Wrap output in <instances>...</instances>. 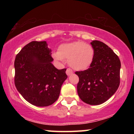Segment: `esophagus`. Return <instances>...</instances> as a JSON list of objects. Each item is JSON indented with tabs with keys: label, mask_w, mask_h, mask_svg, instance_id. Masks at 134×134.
Returning <instances> with one entry per match:
<instances>
[{
	"label": "esophagus",
	"mask_w": 134,
	"mask_h": 134,
	"mask_svg": "<svg viewBox=\"0 0 134 134\" xmlns=\"http://www.w3.org/2000/svg\"><path fill=\"white\" fill-rule=\"evenodd\" d=\"M66 74H67V76H70V75H72V74H73V71H72L71 69L68 68L66 70Z\"/></svg>",
	"instance_id": "obj_1"
}]
</instances>
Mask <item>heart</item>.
I'll use <instances>...</instances> for the list:
<instances>
[{
    "mask_svg": "<svg viewBox=\"0 0 134 134\" xmlns=\"http://www.w3.org/2000/svg\"><path fill=\"white\" fill-rule=\"evenodd\" d=\"M94 55V48L91 44L77 41L61 44L58 48V52H54L52 57L55 60L60 62L67 60L72 69L83 70L92 64Z\"/></svg>",
    "mask_w": 134,
    "mask_h": 134,
    "instance_id": "obj_1",
    "label": "heart"
}]
</instances>
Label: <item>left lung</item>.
I'll return each instance as SVG.
<instances>
[{
    "mask_svg": "<svg viewBox=\"0 0 134 134\" xmlns=\"http://www.w3.org/2000/svg\"><path fill=\"white\" fill-rule=\"evenodd\" d=\"M91 44L94 51L93 62L87 70L75 72L79 78L77 89L82 101L98 105L118 90L121 63L117 55L104 43L94 40Z\"/></svg>",
    "mask_w": 134,
    "mask_h": 134,
    "instance_id": "1",
    "label": "left lung"
}]
</instances>
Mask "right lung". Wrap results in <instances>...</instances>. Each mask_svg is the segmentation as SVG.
<instances>
[{
  "label": "right lung",
  "instance_id": "1",
  "mask_svg": "<svg viewBox=\"0 0 134 134\" xmlns=\"http://www.w3.org/2000/svg\"><path fill=\"white\" fill-rule=\"evenodd\" d=\"M52 50L47 41H33L21 49L14 61V84L22 96L37 107H47L57 100L67 78L66 69L52 64Z\"/></svg>",
  "mask_w": 134,
  "mask_h": 134
}]
</instances>
